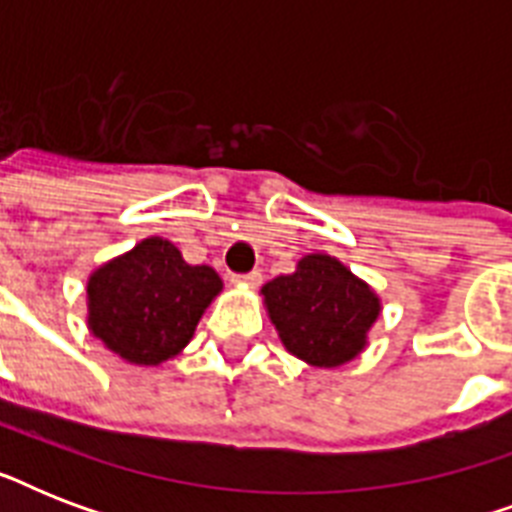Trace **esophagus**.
<instances>
[{
	"label": "esophagus",
	"mask_w": 512,
	"mask_h": 512,
	"mask_svg": "<svg viewBox=\"0 0 512 512\" xmlns=\"http://www.w3.org/2000/svg\"><path fill=\"white\" fill-rule=\"evenodd\" d=\"M231 281L236 287H249V289H257L263 284V273L260 271H252V273H239V276H231Z\"/></svg>",
	"instance_id": "obj_1"
}]
</instances>
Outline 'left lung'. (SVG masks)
I'll return each mask as SVG.
<instances>
[{
  "label": "left lung",
  "mask_w": 512,
  "mask_h": 512,
  "mask_svg": "<svg viewBox=\"0 0 512 512\" xmlns=\"http://www.w3.org/2000/svg\"><path fill=\"white\" fill-rule=\"evenodd\" d=\"M260 295L281 345L319 369L361 356L382 313L380 295L324 252L297 260L295 273L268 281Z\"/></svg>",
  "instance_id": "obj_1"
}]
</instances>
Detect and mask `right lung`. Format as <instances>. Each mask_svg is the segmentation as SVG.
I'll use <instances>...</instances> for the list:
<instances>
[{
	"instance_id": "right-lung-1",
	"label": "right lung",
	"mask_w": 512,
	"mask_h": 512,
	"mask_svg": "<svg viewBox=\"0 0 512 512\" xmlns=\"http://www.w3.org/2000/svg\"><path fill=\"white\" fill-rule=\"evenodd\" d=\"M223 279L209 265H188L162 236L98 265L87 279V329L132 366L180 356Z\"/></svg>"
}]
</instances>
